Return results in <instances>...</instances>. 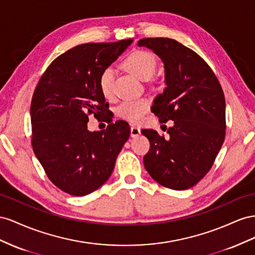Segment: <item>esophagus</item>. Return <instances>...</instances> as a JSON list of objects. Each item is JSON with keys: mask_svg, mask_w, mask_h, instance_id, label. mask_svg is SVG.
<instances>
[{"mask_svg": "<svg viewBox=\"0 0 255 255\" xmlns=\"http://www.w3.org/2000/svg\"><path fill=\"white\" fill-rule=\"evenodd\" d=\"M140 133H141L140 128H137L135 126H131V128H130V135L132 137H136Z\"/></svg>", "mask_w": 255, "mask_h": 255, "instance_id": "obj_1", "label": "esophagus"}]
</instances>
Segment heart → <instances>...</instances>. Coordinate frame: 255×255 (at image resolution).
<instances>
[{"label":"heart","mask_w":255,"mask_h":255,"mask_svg":"<svg viewBox=\"0 0 255 255\" xmlns=\"http://www.w3.org/2000/svg\"><path fill=\"white\" fill-rule=\"evenodd\" d=\"M124 66L137 78L147 80L154 75L157 61L156 57L148 51L135 50L126 57L124 61ZM113 69L111 67L104 68L100 72L98 83L100 91L106 98L113 96ZM148 110L149 101L147 99H132L123 101L118 108V114L122 119L130 123H139Z\"/></svg>","instance_id":"obj_1"}]
</instances>
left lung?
I'll list each match as a JSON object with an SVG mask.
<instances>
[{
  "mask_svg": "<svg viewBox=\"0 0 255 255\" xmlns=\"http://www.w3.org/2000/svg\"><path fill=\"white\" fill-rule=\"evenodd\" d=\"M162 60L166 87L151 112L160 123L173 121L169 135L143 129L150 148L144 166L157 183L173 190L196 185L212 169L225 137V98L215 72L202 57L180 42L163 37L143 38Z\"/></svg>",
  "mask_w": 255,
  "mask_h": 255,
  "instance_id": "1",
  "label": "left lung"
}]
</instances>
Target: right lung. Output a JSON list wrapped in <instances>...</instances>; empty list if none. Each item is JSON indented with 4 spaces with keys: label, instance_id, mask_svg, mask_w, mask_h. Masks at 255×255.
<instances>
[{
    "label": "right lung",
    "instance_id": "obj_1",
    "mask_svg": "<svg viewBox=\"0 0 255 255\" xmlns=\"http://www.w3.org/2000/svg\"><path fill=\"white\" fill-rule=\"evenodd\" d=\"M131 42L69 49L49 65L36 85L31 103L33 150L51 183L70 195L83 196L103 186L130 135L126 122L109 121L98 79ZM92 114L109 123L107 129L87 130Z\"/></svg>",
    "mask_w": 255,
    "mask_h": 255
}]
</instances>
